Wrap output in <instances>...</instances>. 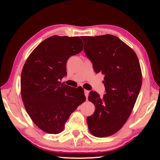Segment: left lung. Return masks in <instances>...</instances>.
Segmentation results:
<instances>
[{
	"mask_svg": "<svg viewBox=\"0 0 160 160\" xmlns=\"http://www.w3.org/2000/svg\"><path fill=\"white\" fill-rule=\"evenodd\" d=\"M81 51L69 37L53 36L38 45L23 67L24 105L34 124L48 133L62 132L70 115L86 100L82 87L64 80L67 60Z\"/></svg>",
	"mask_w": 160,
	"mask_h": 160,
	"instance_id": "obj_1",
	"label": "left lung"
}]
</instances>
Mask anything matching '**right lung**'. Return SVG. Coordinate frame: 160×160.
I'll return each mask as SVG.
<instances>
[{
    "instance_id": "add662e5",
    "label": "right lung",
    "mask_w": 160,
    "mask_h": 160,
    "mask_svg": "<svg viewBox=\"0 0 160 160\" xmlns=\"http://www.w3.org/2000/svg\"><path fill=\"white\" fill-rule=\"evenodd\" d=\"M96 73L103 75L104 94L90 93L96 107L87 117L90 132L96 137L113 135L127 122L142 86V73L138 57L118 37L106 34L93 37L92 47L84 49Z\"/></svg>"
}]
</instances>
